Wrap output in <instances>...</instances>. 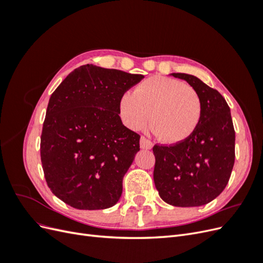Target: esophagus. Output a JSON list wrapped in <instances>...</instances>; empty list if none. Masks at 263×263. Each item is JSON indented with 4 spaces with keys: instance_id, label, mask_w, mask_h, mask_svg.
<instances>
[{
    "instance_id": "obj_1",
    "label": "esophagus",
    "mask_w": 263,
    "mask_h": 263,
    "mask_svg": "<svg viewBox=\"0 0 263 263\" xmlns=\"http://www.w3.org/2000/svg\"><path fill=\"white\" fill-rule=\"evenodd\" d=\"M140 148L146 149V150H150L151 148H153V142L148 140L146 137H141L140 138Z\"/></svg>"
}]
</instances>
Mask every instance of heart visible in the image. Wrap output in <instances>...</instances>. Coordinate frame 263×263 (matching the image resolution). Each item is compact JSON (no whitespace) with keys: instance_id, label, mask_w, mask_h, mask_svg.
I'll return each instance as SVG.
<instances>
[{"instance_id":"heart-1","label":"heart","mask_w":263,"mask_h":263,"mask_svg":"<svg viewBox=\"0 0 263 263\" xmlns=\"http://www.w3.org/2000/svg\"><path fill=\"white\" fill-rule=\"evenodd\" d=\"M118 113L127 128L139 132L149 118L155 133L165 144L177 145L189 139L202 117V102L185 83L166 77H151L123 94Z\"/></svg>"}]
</instances>
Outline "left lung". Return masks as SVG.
<instances>
[{
  "mask_svg": "<svg viewBox=\"0 0 263 263\" xmlns=\"http://www.w3.org/2000/svg\"><path fill=\"white\" fill-rule=\"evenodd\" d=\"M186 81L202 102L194 134L173 146H155V185L162 200L178 208L212 202L226 187L235 163V129L222 95L195 76L171 73Z\"/></svg>",
  "mask_w": 263,
  "mask_h": 263,
  "instance_id": "8db88e82",
  "label": "left lung"
}]
</instances>
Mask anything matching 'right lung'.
<instances>
[{
	"label": "right lung",
	"instance_id": "add662e5",
	"mask_svg": "<svg viewBox=\"0 0 263 263\" xmlns=\"http://www.w3.org/2000/svg\"><path fill=\"white\" fill-rule=\"evenodd\" d=\"M142 78L85 65L51 94L41 157L47 184L66 204L93 211L119 201L124 176L140 150V136L123 125L118 102Z\"/></svg>",
	"mask_w": 263,
	"mask_h": 263
}]
</instances>
